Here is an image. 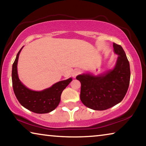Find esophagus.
Masks as SVG:
<instances>
[{
  "mask_svg": "<svg viewBox=\"0 0 146 146\" xmlns=\"http://www.w3.org/2000/svg\"><path fill=\"white\" fill-rule=\"evenodd\" d=\"M80 73V70H79V69H75V70H73V72L72 73V75H73V77L75 78L76 76H77L79 73Z\"/></svg>",
  "mask_w": 146,
  "mask_h": 146,
  "instance_id": "obj_1",
  "label": "esophagus"
}]
</instances>
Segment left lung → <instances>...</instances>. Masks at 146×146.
<instances>
[{
	"mask_svg": "<svg viewBox=\"0 0 146 146\" xmlns=\"http://www.w3.org/2000/svg\"><path fill=\"white\" fill-rule=\"evenodd\" d=\"M118 58L115 68L104 75H78L80 100L86 107L102 111L117 104L124 98L130 82L129 63L123 48L113 43Z\"/></svg>",
	"mask_w": 146,
	"mask_h": 146,
	"instance_id": "left-lung-1",
	"label": "left lung"
}]
</instances>
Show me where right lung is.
I'll return each instance as SVG.
<instances>
[{"label": "right lung", "instance_id": "obj_1", "mask_svg": "<svg viewBox=\"0 0 146 146\" xmlns=\"http://www.w3.org/2000/svg\"><path fill=\"white\" fill-rule=\"evenodd\" d=\"M22 48L17 53L12 67V84L15 95L20 104L32 112L42 114L52 111L59 104L62 92L72 78L60 81L42 91H35L27 88L21 82L17 74V62Z\"/></svg>", "mask_w": 146, "mask_h": 146}]
</instances>
